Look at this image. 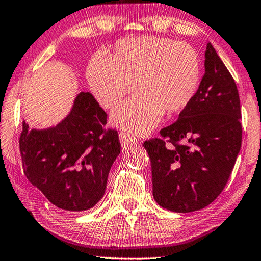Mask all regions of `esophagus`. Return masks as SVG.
Masks as SVG:
<instances>
[{
  "instance_id": "34e87169",
  "label": "esophagus",
  "mask_w": 261,
  "mask_h": 261,
  "mask_svg": "<svg viewBox=\"0 0 261 261\" xmlns=\"http://www.w3.org/2000/svg\"><path fill=\"white\" fill-rule=\"evenodd\" d=\"M120 141H121V145H122L123 148L132 147V146L135 145L138 142L135 137H133V135H130L128 133H120Z\"/></svg>"
}]
</instances>
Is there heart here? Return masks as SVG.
Wrapping results in <instances>:
<instances>
[{
    "instance_id": "obj_1",
    "label": "heart",
    "mask_w": 261,
    "mask_h": 261,
    "mask_svg": "<svg viewBox=\"0 0 261 261\" xmlns=\"http://www.w3.org/2000/svg\"><path fill=\"white\" fill-rule=\"evenodd\" d=\"M202 64L192 46L167 38L121 40L110 57L97 53L87 67L88 83L99 105L109 109L135 89L134 96L112 113V122L145 134L167 115L190 105L199 88Z\"/></svg>"
}]
</instances>
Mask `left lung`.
I'll return each instance as SVG.
<instances>
[{"instance_id":"left-lung-1","label":"left lung","mask_w":261,"mask_h":261,"mask_svg":"<svg viewBox=\"0 0 261 261\" xmlns=\"http://www.w3.org/2000/svg\"><path fill=\"white\" fill-rule=\"evenodd\" d=\"M195 98L176 122L145 141L152 164L153 197L174 213H191L215 201L226 187L241 148L237 84L208 42ZM169 145L166 146V142Z\"/></svg>"}]
</instances>
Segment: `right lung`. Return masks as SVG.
Here are the masks:
<instances>
[{
	"mask_svg": "<svg viewBox=\"0 0 261 261\" xmlns=\"http://www.w3.org/2000/svg\"><path fill=\"white\" fill-rule=\"evenodd\" d=\"M107 114L90 92H80L57 126L30 129L23 120L20 152L23 172L53 205L83 212L105 195L121 145L116 130H105Z\"/></svg>",
	"mask_w": 261,
	"mask_h": 261,
	"instance_id": "add662e5",
	"label": "right lung"
}]
</instances>
